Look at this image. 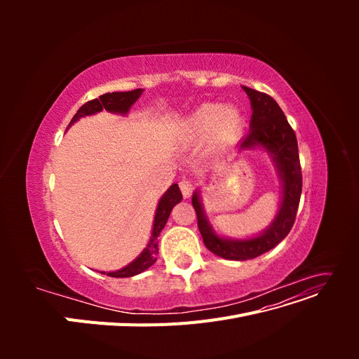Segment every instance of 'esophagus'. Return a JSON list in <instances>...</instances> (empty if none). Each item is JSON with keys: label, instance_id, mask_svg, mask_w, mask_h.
Masks as SVG:
<instances>
[{"label": "esophagus", "instance_id": "34e87169", "mask_svg": "<svg viewBox=\"0 0 359 359\" xmlns=\"http://www.w3.org/2000/svg\"><path fill=\"white\" fill-rule=\"evenodd\" d=\"M180 189H181V193H182L184 199H187V198L191 196V191H193L191 182H189V181H181V182H180Z\"/></svg>", "mask_w": 359, "mask_h": 359}]
</instances>
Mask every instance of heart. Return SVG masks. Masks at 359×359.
Returning <instances> with one entry per match:
<instances>
[{
	"label": "heart",
	"instance_id": "obj_1",
	"mask_svg": "<svg viewBox=\"0 0 359 359\" xmlns=\"http://www.w3.org/2000/svg\"><path fill=\"white\" fill-rule=\"evenodd\" d=\"M244 114L236 104L203 103L180 124V136L187 142H198L205 136L214 147H224L240 136Z\"/></svg>",
	"mask_w": 359,
	"mask_h": 359
}]
</instances>
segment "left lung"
I'll use <instances>...</instances> for the list:
<instances>
[{
  "instance_id": "obj_1",
  "label": "left lung",
  "mask_w": 359,
  "mask_h": 359,
  "mask_svg": "<svg viewBox=\"0 0 359 359\" xmlns=\"http://www.w3.org/2000/svg\"><path fill=\"white\" fill-rule=\"evenodd\" d=\"M243 90L248 95L253 112L250 118V132L238 144V153L260 151L268 154L280 181L281 198L274 220L262 232L245 238H231L217 233L205 212L201 189L194 190L191 203L198 215L203 243L210 252L229 260L255 259L283 241L295 223L302 190L297 136L283 111L268 94L248 86H243Z\"/></svg>"
}]
</instances>
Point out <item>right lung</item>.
I'll use <instances>...</instances> for the list:
<instances>
[{"instance_id": "right-lung-1", "label": "right lung", "mask_w": 359, "mask_h": 359, "mask_svg": "<svg viewBox=\"0 0 359 359\" xmlns=\"http://www.w3.org/2000/svg\"><path fill=\"white\" fill-rule=\"evenodd\" d=\"M144 90H135V91H127V93H107L100 95L99 99H94L88 103H85L79 107V111L76 112V115L72 118V121L67 128H70L76 121H79L81 118L85 116H91L99 114L102 111H107L111 114H116L126 116L132 106L139 100V97L142 95ZM182 201V194L178 187V184H172V186L163 193V196L158 199L157 208L154 212V220H153V229H151V236L147 247L142 250L136 259H133L132 262L126 265L121 269L116 271H109V273H102L109 277L115 278H126V277H135L140 273H144L145 269H148L151 265H154L157 260V252H158V243L157 238L160 236V232L163 231V227L166 226L168 219L170 215V211L173 206L180 203Z\"/></svg>"}]
</instances>
